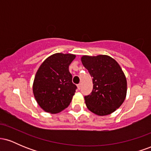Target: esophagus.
<instances>
[{
    "mask_svg": "<svg viewBox=\"0 0 151 151\" xmlns=\"http://www.w3.org/2000/svg\"><path fill=\"white\" fill-rule=\"evenodd\" d=\"M81 84H79L77 85V88H78V89H81Z\"/></svg>",
    "mask_w": 151,
    "mask_h": 151,
    "instance_id": "esophagus-1",
    "label": "esophagus"
}]
</instances>
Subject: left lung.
Here are the masks:
<instances>
[{"label":"left lung","instance_id":"1","mask_svg":"<svg viewBox=\"0 0 151 151\" xmlns=\"http://www.w3.org/2000/svg\"><path fill=\"white\" fill-rule=\"evenodd\" d=\"M81 62L93 77V90L84 96L88 109L98 116L113 113L121 106L127 92V81L118 62L108 55L87 56Z\"/></svg>","mask_w":151,"mask_h":151}]
</instances>
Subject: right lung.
<instances>
[{
  "label": "right lung",
  "instance_id": "add662e5",
  "mask_svg": "<svg viewBox=\"0 0 151 151\" xmlns=\"http://www.w3.org/2000/svg\"><path fill=\"white\" fill-rule=\"evenodd\" d=\"M75 58L72 54L56 53L40 66L32 91L36 101L45 111L59 113L72 101L77 86L72 83L69 66Z\"/></svg>",
  "mask_w": 151,
  "mask_h": 151
}]
</instances>
